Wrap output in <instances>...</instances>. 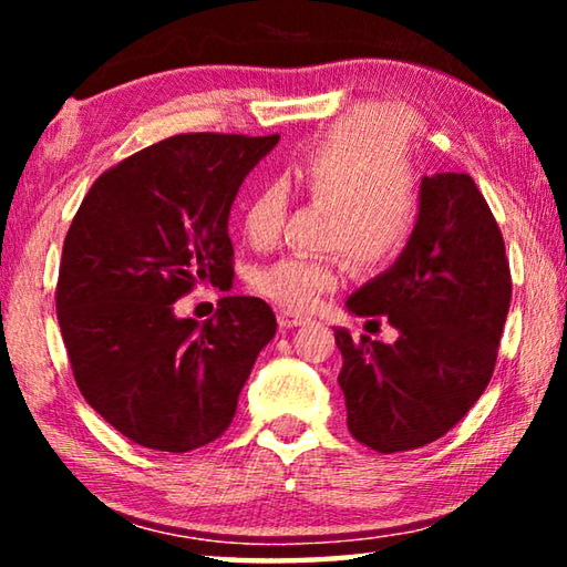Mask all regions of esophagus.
<instances>
[{
    "mask_svg": "<svg viewBox=\"0 0 567 567\" xmlns=\"http://www.w3.org/2000/svg\"><path fill=\"white\" fill-rule=\"evenodd\" d=\"M277 322H280V328L290 330V328H297V324H305L307 318H302V315H297V312L280 310V312H277Z\"/></svg>",
    "mask_w": 567,
    "mask_h": 567,
    "instance_id": "1",
    "label": "esophagus"
}]
</instances>
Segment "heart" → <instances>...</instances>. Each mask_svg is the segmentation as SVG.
<instances>
[{
    "instance_id": "1",
    "label": "heart",
    "mask_w": 567,
    "mask_h": 567,
    "mask_svg": "<svg viewBox=\"0 0 567 567\" xmlns=\"http://www.w3.org/2000/svg\"><path fill=\"white\" fill-rule=\"evenodd\" d=\"M408 132L395 114L360 107L332 122L287 159L285 177L312 203L328 205L322 245L338 247L364 272L385 270L420 225V195L408 175ZM287 192L265 185L243 207L245 237L270 247L282 233ZM344 280L340 255H287L260 267L252 287L287 312H310Z\"/></svg>"
}]
</instances>
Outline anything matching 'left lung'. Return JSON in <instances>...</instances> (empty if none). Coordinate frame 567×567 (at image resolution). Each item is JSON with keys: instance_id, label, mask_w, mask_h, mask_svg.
<instances>
[{"instance_id": "obj_1", "label": "left lung", "mask_w": 567, "mask_h": 567, "mask_svg": "<svg viewBox=\"0 0 567 567\" xmlns=\"http://www.w3.org/2000/svg\"><path fill=\"white\" fill-rule=\"evenodd\" d=\"M511 295L501 227L473 177H422L412 243L348 300L350 312L385 318L400 338L385 344L334 330L350 435L402 453L453 430L493 378Z\"/></svg>"}]
</instances>
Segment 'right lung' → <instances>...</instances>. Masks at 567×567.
<instances>
[{
  "instance_id": "add662e5",
  "label": "right lung",
  "mask_w": 567,
  "mask_h": 567,
  "mask_svg": "<svg viewBox=\"0 0 567 567\" xmlns=\"http://www.w3.org/2000/svg\"><path fill=\"white\" fill-rule=\"evenodd\" d=\"M280 134H177L94 179L64 237L56 320L84 400L132 443L189 453L235 417L275 338L260 297H223L199 324L175 302L233 280L229 209Z\"/></svg>"
}]
</instances>
